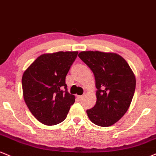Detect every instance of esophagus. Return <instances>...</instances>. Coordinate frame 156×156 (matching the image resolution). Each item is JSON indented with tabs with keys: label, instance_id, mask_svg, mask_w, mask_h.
Wrapping results in <instances>:
<instances>
[{
	"label": "esophagus",
	"instance_id": "esophagus-1",
	"mask_svg": "<svg viewBox=\"0 0 156 156\" xmlns=\"http://www.w3.org/2000/svg\"><path fill=\"white\" fill-rule=\"evenodd\" d=\"M78 98L79 100H82L83 99V96H78Z\"/></svg>",
	"mask_w": 156,
	"mask_h": 156
}]
</instances>
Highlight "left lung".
<instances>
[{"label":"left lung","mask_w":156,"mask_h":156,"mask_svg":"<svg viewBox=\"0 0 156 156\" xmlns=\"http://www.w3.org/2000/svg\"><path fill=\"white\" fill-rule=\"evenodd\" d=\"M78 57L91 69L96 81L97 102L86 110L89 119L99 126L113 125L132 102L136 78L129 64L115 53L81 51Z\"/></svg>","instance_id":"1"}]
</instances>
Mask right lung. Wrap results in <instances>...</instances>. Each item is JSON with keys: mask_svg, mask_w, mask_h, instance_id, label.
<instances>
[{"mask_svg": "<svg viewBox=\"0 0 156 156\" xmlns=\"http://www.w3.org/2000/svg\"><path fill=\"white\" fill-rule=\"evenodd\" d=\"M78 51L44 54L24 71L22 78L24 102L43 124L53 126L66 119L75 96L68 93L65 78Z\"/></svg>", "mask_w": 156, "mask_h": 156, "instance_id": "obj_1", "label": "right lung"}]
</instances>
